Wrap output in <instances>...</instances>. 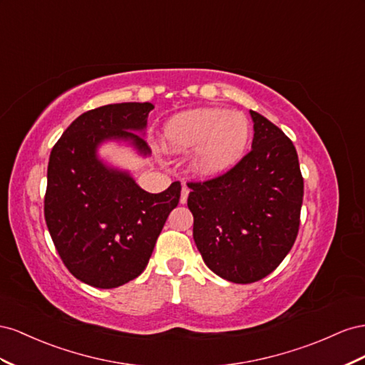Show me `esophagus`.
<instances>
[{"instance_id": "esophagus-1", "label": "esophagus", "mask_w": 365, "mask_h": 365, "mask_svg": "<svg viewBox=\"0 0 365 365\" xmlns=\"http://www.w3.org/2000/svg\"><path fill=\"white\" fill-rule=\"evenodd\" d=\"M188 194H190L188 186H183V188H182V194H180V203H182V205H185L186 200H188Z\"/></svg>"}]
</instances>
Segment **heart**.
<instances>
[{
    "label": "heart",
    "instance_id": "1",
    "mask_svg": "<svg viewBox=\"0 0 365 365\" xmlns=\"http://www.w3.org/2000/svg\"><path fill=\"white\" fill-rule=\"evenodd\" d=\"M251 123L243 113L215 107L177 113L165 122L160 142L171 154L194 151L192 170L202 177L227 171L243 158Z\"/></svg>",
    "mask_w": 365,
    "mask_h": 365
}]
</instances>
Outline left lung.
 <instances>
[{
  "label": "left lung",
  "mask_w": 365,
  "mask_h": 365,
  "mask_svg": "<svg viewBox=\"0 0 365 365\" xmlns=\"http://www.w3.org/2000/svg\"><path fill=\"white\" fill-rule=\"evenodd\" d=\"M249 113L251 153L220 177L188 183L195 246L214 274L238 284L264 278L292 249L304 190L292 140Z\"/></svg>",
  "instance_id": "left-lung-1"
}]
</instances>
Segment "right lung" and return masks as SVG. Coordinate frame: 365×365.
Segmentation results:
<instances>
[{
    "instance_id": "obj_1",
    "label": "right lung",
    "mask_w": 365,
    "mask_h": 365,
    "mask_svg": "<svg viewBox=\"0 0 365 365\" xmlns=\"http://www.w3.org/2000/svg\"><path fill=\"white\" fill-rule=\"evenodd\" d=\"M150 102L110 103L81 114L50 153L44 215L67 269L82 283L119 287L147 267L155 240L180 199V182L159 194L143 191L127 170L99 158L119 142L142 158Z\"/></svg>"
}]
</instances>
